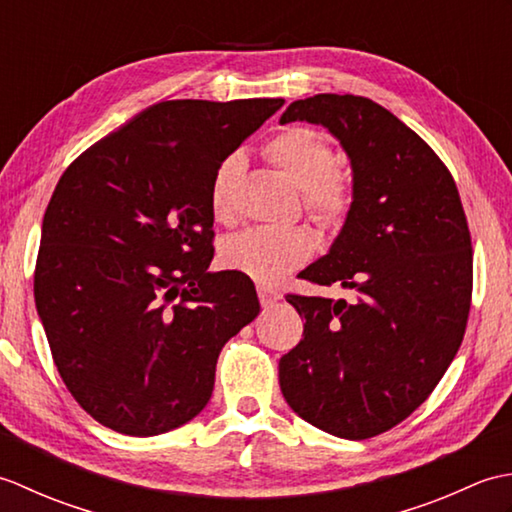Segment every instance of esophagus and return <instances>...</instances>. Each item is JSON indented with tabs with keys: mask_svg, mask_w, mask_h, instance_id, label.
<instances>
[{
	"mask_svg": "<svg viewBox=\"0 0 512 512\" xmlns=\"http://www.w3.org/2000/svg\"><path fill=\"white\" fill-rule=\"evenodd\" d=\"M257 295H259V303H262V308H273L275 303L281 299L279 292L268 288V286H257Z\"/></svg>",
	"mask_w": 512,
	"mask_h": 512,
	"instance_id": "1",
	"label": "esophagus"
}]
</instances>
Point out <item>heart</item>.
I'll return each instance as SVG.
<instances>
[{
  "instance_id": "1",
  "label": "heart",
  "mask_w": 512,
  "mask_h": 512,
  "mask_svg": "<svg viewBox=\"0 0 512 512\" xmlns=\"http://www.w3.org/2000/svg\"><path fill=\"white\" fill-rule=\"evenodd\" d=\"M268 158L301 187L303 206L323 226L339 224L352 206V180L336 169L330 138L312 127H290L266 145ZM244 171V156H226L215 169L209 204L215 222L237 220L235 189ZM314 253V235L303 226H255L228 237L220 248L222 264L270 284L301 268Z\"/></svg>"
}]
</instances>
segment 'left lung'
Segmentation results:
<instances>
[{"label": "left lung", "mask_w": 512, "mask_h": 512, "mask_svg": "<svg viewBox=\"0 0 512 512\" xmlns=\"http://www.w3.org/2000/svg\"><path fill=\"white\" fill-rule=\"evenodd\" d=\"M292 121L328 127L354 173L339 237L301 277L358 297H286L306 325L279 361L281 394L314 427L367 440L409 418L460 350L473 292L469 224L447 165L385 107L317 94L288 105L281 123Z\"/></svg>", "instance_id": "1"}]
</instances>
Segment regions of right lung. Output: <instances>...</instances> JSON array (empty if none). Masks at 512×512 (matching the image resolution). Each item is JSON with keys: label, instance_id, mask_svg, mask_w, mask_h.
<instances>
[{"label": "right lung", "instance_id": "right-lung-1", "mask_svg": "<svg viewBox=\"0 0 512 512\" xmlns=\"http://www.w3.org/2000/svg\"><path fill=\"white\" fill-rule=\"evenodd\" d=\"M284 99L162 101L76 158L43 215L35 303L74 400L125 436L206 407L253 281L209 273L215 169Z\"/></svg>", "mask_w": 512, "mask_h": 512}]
</instances>
